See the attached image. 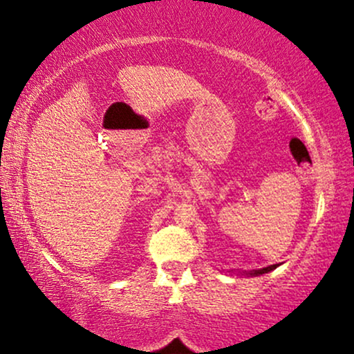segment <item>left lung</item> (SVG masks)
<instances>
[{"label": "left lung", "instance_id": "8db88e82", "mask_svg": "<svg viewBox=\"0 0 354 354\" xmlns=\"http://www.w3.org/2000/svg\"><path fill=\"white\" fill-rule=\"evenodd\" d=\"M279 265H271V266H266V268H261V270H253V271H243V274L246 276H259V274H265V273H270V271H273L278 268Z\"/></svg>", "mask_w": 354, "mask_h": 354}]
</instances>
